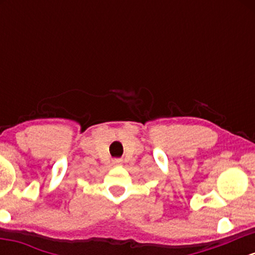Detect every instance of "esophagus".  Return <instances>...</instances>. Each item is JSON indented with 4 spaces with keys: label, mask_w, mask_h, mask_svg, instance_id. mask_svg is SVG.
Instances as JSON below:
<instances>
[{
    "label": "esophagus",
    "mask_w": 255,
    "mask_h": 255,
    "mask_svg": "<svg viewBox=\"0 0 255 255\" xmlns=\"http://www.w3.org/2000/svg\"><path fill=\"white\" fill-rule=\"evenodd\" d=\"M113 165L115 166L122 165V159H120V158H115V159H113Z\"/></svg>",
    "instance_id": "34e87169"
}]
</instances>
